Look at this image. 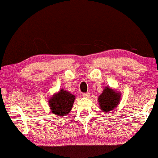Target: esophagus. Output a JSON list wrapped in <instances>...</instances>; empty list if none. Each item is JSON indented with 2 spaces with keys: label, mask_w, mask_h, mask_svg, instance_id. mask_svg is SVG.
Returning a JSON list of instances; mask_svg holds the SVG:
<instances>
[{
  "label": "esophagus",
  "mask_w": 158,
  "mask_h": 158,
  "mask_svg": "<svg viewBox=\"0 0 158 158\" xmlns=\"http://www.w3.org/2000/svg\"><path fill=\"white\" fill-rule=\"evenodd\" d=\"M83 97H85V98H89L90 95V93H85V94H83Z\"/></svg>",
  "instance_id": "esophagus-1"
}]
</instances>
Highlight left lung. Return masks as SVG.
I'll return each instance as SVG.
<instances>
[{"mask_svg":"<svg viewBox=\"0 0 158 158\" xmlns=\"http://www.w3.org/2000/svg\"><path fill=\"white\" fill-rule=\"evenodd\" d=\"M121 97L122 94L120 92L116 91L115 89L110 88L109 86L105 87L98 99L99 107L102 112L107 113L115 109V108L119 104Z\"/></svg>","mask_w":158,"mask_h":158,"instance_id":"8db88e82","label":"left lung"}]
</instances>
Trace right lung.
Here are the masks:
<instances>
[{"label":"right lung","mask_w":158,"mask_h":158,"mask_svg":"<svg viewBox=\"0 0 158 158\" xmlns=\"http://www.w3.org/2000/svg\"><path fill=\"white\" fill-rule=\"evenodd\" d=\"M75 99V95L68 90L61 89L49 98V109L55 115L65 117L72 109Z\"/></svg>","instance_id":"obj_1"}]
</instances>
